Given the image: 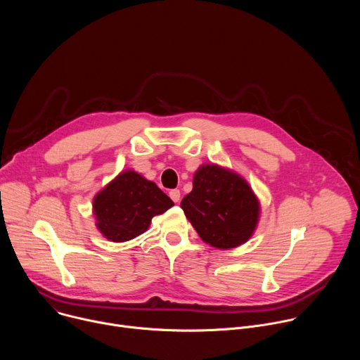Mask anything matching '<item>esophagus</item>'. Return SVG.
<instances>
[{
	"label": "esophagus",
	"mask_w": 360,
	"mask_h": 360,
	"mask_svg": "<svg viewBox=\"0 0 360 360\" xmlns=\"http://www.w3.org/2000/svg\"><path fill=\"white\" fill-rule=\"evenodd\" d=\"M169 196H171V199H172L174 202H179V199H181V191H179V189H171V191H169Z\"/></svg>",
	"instance_id": "obj_1"
}]
</instances>
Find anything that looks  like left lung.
<instances>
[{"mask_svg": "<svg viewBox=\"0 0 360 360\" xmlns=\"http://www.w3.org/2000/svg\"><path fill=\"white\" fill-rule=\"evenodd\" d=\"M181 208L203 242L219 249L245 243L259 221V200L249 184L233 171L202 165Z\"/></svg>", "mask_w": 360, "mask_h": 360, "instance_id": "8db88e82", "label": "left lung"}]
</instances>
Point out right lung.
I'll list each match as a JSON object with an SVG mask.
<instances>
[{
	"label": "right lung",
	"instance_id": "right-lung-1",
	"mask_svg": "<svg viewBox=\"0 0 360 360\" xmlns=\"http://www.w3.org/2000/svg\"><path fill=\"white\" fill-rule=\"evenodd\" d=\"M174 207L155 184L138 172H121L94 198L96 228L112 242H125L143 233L152 218Z\"/></svg>",
	"mask_w": 360,
	"mask_h": 360
}]
</instances>
